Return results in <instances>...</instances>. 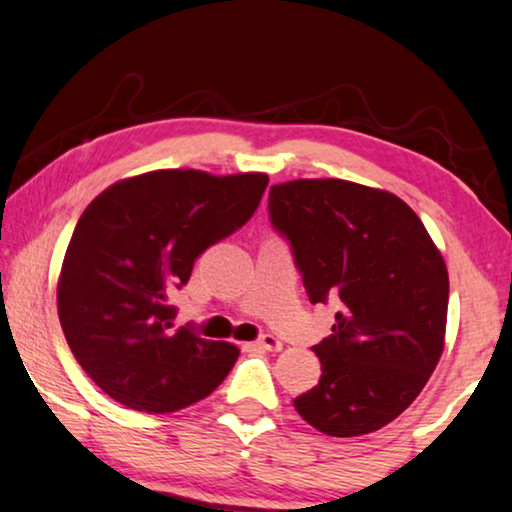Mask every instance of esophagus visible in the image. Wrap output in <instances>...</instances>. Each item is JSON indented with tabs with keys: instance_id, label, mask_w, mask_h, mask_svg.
<instances>
[{
	"instance_id": "1",
	"label": "esophagus",
	"mask_w": 512,
	"mask_h": 512,
	"mask_svg": "<svg viewBox=\"0 0 512 512\" xmlns=\"http://www.w3.org/2000/svg\"><path fill=\"white\" fill-rule=\"evenodd\" d=\"M257 347L267 349V352H281L283 342L278 340V338H274V335H262V338L257 340Z\"/></svg>"
}]
</instances>
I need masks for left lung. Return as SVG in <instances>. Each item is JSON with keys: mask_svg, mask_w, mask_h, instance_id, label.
Segmentation results:
<instances>
[{"mask_svg": "<svg viewBox=\"0 0 512 512\" xmlns=\"http://www.w3.org/2000/svg\"><path fill=\"white\" fill-rule=\"evenodd\" d=\"M269 215L290 241L309 300H340L333 333L312 347L321 380L293 401L297 413L331 437L385 428L444 352L442 252L404 200L345 179L271 186Z\"/></svg>", "mask_w": 512, "mask_h": 512, "instance_id": "obj_1", "label": "left lung"}]
</instances>
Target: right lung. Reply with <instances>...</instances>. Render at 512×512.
I'll use <instances>...</instances> for the list:
<instances>
[{
    "label": "right lung",
    "instance_id": "right-lung-1",
    "mask_svg": "<svg viewBox=\"0 0 512 512\" xmlns=\"http://www.w3.org/2000/svg\"><path fill=\"white\" fill-rule=\"evenodd\" d=\"M269 177L155 170L101 191L70 238L56 304L70 352L108 397L170 413L205 399L238 359L231 342L172 331L170 293L196 257L248 222Z\"/></svg>",
    "mask_w": 512,
    "mask_h": 512
}]
</instances>
